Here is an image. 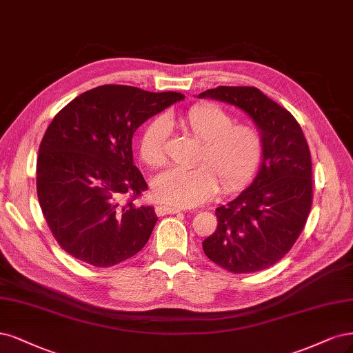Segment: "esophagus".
Wrapping results in <instances>:
<instances>
[{
  "label": "esophagus",
  "instance_id": "esophagus-1",
  "mask_svg": "<svg viewBox=\"0 0 353 353\" xmlns=\"http://www.w3.org/2000/svg\"><path fill=\"white\" fill-rule=\"evenodd\" d=\"M155 212H157V215H167V214H177V212H180V210L173 208V207H167V205H157Z\"/></svg>",
  "mask_w": 353,
  "mask_h": 353
}]
</instances>
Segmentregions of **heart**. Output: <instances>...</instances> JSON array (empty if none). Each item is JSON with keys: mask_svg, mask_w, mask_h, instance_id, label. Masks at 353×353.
<instances>
[{"mask_svg": "<svg viewBox=\"0 0 353 353\" xmlns=\"http://www.w3.org/2000/svg\"><path fill=\"white\" fill-rule=\"evenodd\" d=\"M186 130L201 141L192 170H168L152 183L155 199L174 207H196L220 186L233 192L252 177L264 151L263 133L252 123H234L232 112L199 102L181 117ZM170 128L164 117L148 124L139 142L141 160L151 168L167 163Z\"/></svg>", "mask_w": 353, "mask_h": 353, "instance_id": "1", "label": "heart"}]
</instances>
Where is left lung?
<instances>
[{
  "label": "left lung",
  "instance_id": "1",
  "mask_svg": "<svg viewBox=\"0 0 353 353\" xmlns=\"http://www.w3.org/2000/svg\"><path fill=\"white\" fill-rule=\"evenodd\" d=\"M243 110L263 133L261 168L236 199L215 210L217 229L202 242L205 255L241 274L274 265L286 255L312 205V163L290 112L254 86H219L198 95Z\"/></svg>",
  "mask_w": 353,
  "mask_h": 353
}]
</instances>
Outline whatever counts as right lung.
<instances>
[{"instance_id": "right-lung-1", "label": "right lung", "mask_w": 353, "mask_h": 353, "mask_svg": "<svg viewBox=\"0 0 353 353\" xmlns=\"http://www.w3.org/2000/svg\"><path fill=\"white\" fill-rule=\"evenodd\" d=\"M179 92L102 85L57 112L39 145L37 190L42 214L64 251L94 267H111L146 245L157 215L136 205L146 181L133 165L132 138Z\"/></svg>"}]
</instances>
